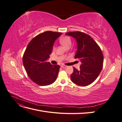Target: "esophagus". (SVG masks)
Listing matches in <instances>:
<instances>
[{
    "label": "esophagus",
    "mask_w": 122,
    "mask_h": 122,
    "mask_svg": "<svg viewBox=\"0 0 122 122\" xmlns=\"http://www.w3.org/2000/svg\"><path fill=\"white\" fill-rule=\"evenodd\" d=\"M61 68H66L67 67V66H65V65H61Z\"/></svg>",
    "instance_id": "34e87169"
}]
</instances>
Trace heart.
I'll return each mask as SVG.
<instances>
[{
  "label": "heart",
  "instance_id": "1",
  "mask_svg": "<svg viewBox=\"0 0 122 122\" xmlns=\"http://www.w3.org/2000/svg\"><path fill=\"white\" fill-rule=\"evenodd\" d=\"M60 41L61 45L65 48L71 45V40L68 36H65L62 37L60 39Z\"/></svg>",
  "mask_w": 122,
  "mask_h": 122
}]
</instances>
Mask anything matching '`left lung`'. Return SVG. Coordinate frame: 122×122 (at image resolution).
Here are the masks:
<instances>
[{
  "mask_svg": "<svg viewBox=\"0 0 122 122\" xmlns=\"http://www.w3.org/2000/svg\"><path fill=\"white\" fill-rule=\"evenodd\" d=\"M66 35L76 40L75 58L79 59L81 62L79 70L73 67L71 79L79 86H87L97 79L101 71L103 62L102 51L93 39L85 33L70 32Z\"/></svg>",
  "mask_w": 122,
  "mask_h": 122,
  "instance_id": "8db88e82",
  "label": "left lung"
}]
</instances>
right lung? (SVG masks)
<instances>
[{
	"instance_id": "obj_1",
	"label": "right lung",
	"mask_w": 122,
	"mask_h": 122,
	"mask_svg": "<svg viewBox=\"0 0 122 122\" xmlns=\"http://www.w3.org/2000/svg\"><path fill=\"white\" fill-rule=\"evenodd\" d=\"M61 32L47 31L36 36L29 43L23 57L27 74L39 86H46L56 80L60 66L51 65L47 60L52 52L53 44Z\"/></svg>"
}]
</instances>
